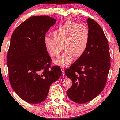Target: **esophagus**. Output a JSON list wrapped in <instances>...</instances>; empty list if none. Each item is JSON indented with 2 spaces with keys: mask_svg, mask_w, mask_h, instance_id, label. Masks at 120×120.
Instances as JSON below:
<instances>
[{
  "mask_svg": "<svg viewBox=\"0 0 120 120\" xmlns=\"http://www.w3.org/2000/svg\"><path fill=\"white\" fill-rule=\"evenodd\" d=\"M61 70H62V75L63 76H64V67L61 68Z\"/></svg>",
  "mask_w": 120,
  "mask_h": 120,
  "instance_id": "esophagus-1",
  "label": "esophagus"
}]
</instances>
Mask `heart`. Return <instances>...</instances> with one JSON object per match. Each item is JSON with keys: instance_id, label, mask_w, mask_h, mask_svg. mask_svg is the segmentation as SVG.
I'll use <instances>...</instances> for the list:
<instances>
[{"instance_id": "heart-1", "label": "heart", "mask_w": 120, "mask_h": 120, "mask_svg": "<svg viewBox=\"0 0 120 120\" xmlns=\"http://www.w3.org/2000/svg\"><path fill=\"white\" fill-rule=\"evenodd\" d=\"M53 35L54 38H44V45L52 58L59 55L64 48V52L54 61L56 64L61 67L69 66L74 56L78 58L82 56L87 50L90 40V30L88 26L71 21L59 26L53 32Z\"/></svg>"}]
</instances>
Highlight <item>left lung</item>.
Returning <instances> with one entry per match:
<instances>
[{
	"mask_svg": "<svg viewBox=\"0 0 120 120\" xmlns=\"http://www.w3.org/2000/svg\"><path fill=\"white\" fill-rule=\"evenodd\" d=\"M90 30V40L86 51L65 75L72 81L67 94L79 104L92 101L102 92L106 85L111 67L109 46L102 28L94 20H87Z\"/></svg>",
	"mask_w": 120,
	"mask_h": 120,
	"instance_id": "left-lung-1",
	"label": "left lung"
}]
</instances>
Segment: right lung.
<instances>
[{
  "instance_id": "obj_1",
  "label": "right lung",
  "mask_w": 120,
  "mask_h": 120,
  "mask_svg": "<svg viewBox=\"0 0 120 120\" xmlns=\"http://www.w3.org/2000/svg\"><path fill=\"white\" fill-rule=\"evenodd\" d=\"M55 22L50 16H32L12 34L7 56L9 80L16 94L27 103L45 100L50 85L61 75L59 66H51L52 59L44 43Z\"/></svg>"
}]
</instances>
